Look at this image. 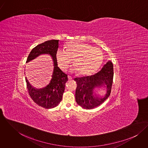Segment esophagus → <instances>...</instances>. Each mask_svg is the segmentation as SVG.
<instances>
[{"mask_svg":"<svg viewBox=\"0 0 148 148\" xmlns=\"http://www.w3.org/2000/svg\"><path fill=\"white\" fill-rule=\"evenodd\" d=\"M68 80H72V77L71 76H68Z\"/></svg>","mask_w":148,"mask_h":148,"instance_id":"esophagus-1","label":"esophagus"}]
</instances>
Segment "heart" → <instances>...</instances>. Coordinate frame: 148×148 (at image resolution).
<instances>
[{
    "label": "heart",
    "mask_w": 148,
    "mask_h": 148,
    "mask_svg": "<svg viewBox=\"0 0 148 148\" xmlns=\"http://www.w3.org/2000/svg\"><path fill=\"white\" fill-rule=\"evenodd\" d=\"M56 58L62 69H66L73 58L72 63L75 66L72 70H77L80 75H89L99 68L102 63L103 55L99 49L88 44L71 41L66 44L65 50H57Z\"/></svg>",
    "instance_id": "heart-1"
}]
</instances>
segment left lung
I'll use <instances>...</instances> for the list:
<instances>
[{"mask_svg":"<svg viewBox=\"0 0 148 148\" xmlns=\"http://www.w3.org/2000/svg\"><path fill=\"white\" fill-rule=\"evenodd\" d=\"M113 78V65L108 61L97 73L86 77H77L74 80L77 83L75 92L76 101L79 106L86 109L96 108L106 100L111 92ZM104 86L107 92L104 97H98L93 92L96 87Z\"/></svg>","mask_w":148,"mask_h":148,"instance_id":"8db88e82","label":"left lung"}]
</instances>
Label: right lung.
<instances>
[{
  "instance_id": "1",
  "label": "right lung",
  "mask_w": 148,
  "mask_h": 148,
  "mask_svg": "<svg viewBox=\"0 0 148 148\" xmlns=\"http://www.w3.org/2000/svg\"><path fill=\"white\" fill-rule=\"evenodd\" d=\"M59 40H48L38 45L29 53L26 63L29 62L42 54L49 55L53 62V71L49 84L44 88L36 89L29 84L27 77L25 82L29 95L38 106L45 109H51L58 106L62 100L67 75L58 66L56 53L59 47Z\"/></svg>"
}]
</instances>
